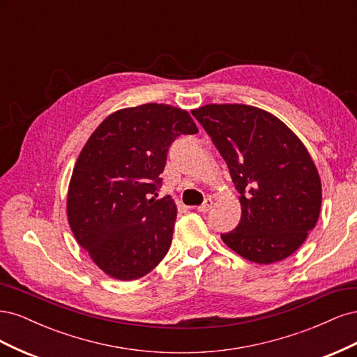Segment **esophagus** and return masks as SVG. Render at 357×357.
I'll return each instance as SVG.
<instances>
[{
    "label": "esophagus",
    "mask_w": 357,
    "mask_h": 357,
    "mask_svg": "<svg viewBox=\"0 0 357 357\" xmlns=\"http://www.w3.org/2000/svg\"><path fill=\"white\" fill-rule=\"evenodd\" d=\"M211 205H213V199H211V198H207V199H205V201L199 205V207H197V210H198L199 213H207V211H210Z\"/></svg>",
    "instance_id": "obj_1"
}]
</instances>
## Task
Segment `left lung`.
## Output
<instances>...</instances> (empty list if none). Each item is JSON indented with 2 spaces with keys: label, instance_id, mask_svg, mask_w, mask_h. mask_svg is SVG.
<instances>
[{
  "label": "left lung",
  "instance_id": "8db88e82",
  "mask_svg": "<svg viewBox=\"0 0 357 357\" xmlns=\"http://www.w3.org/2000/svg\"><path fill=\"white\" fill-rule=\"evenodd\" d=\"M228 164L241 222L223 243L255 264L295 253L314 228L321 181L307 147L273 113L245 104H207L192 110Z\"/></svg>",
  "mask_w": 357,
  "mask_h": 357
}]
</instances>
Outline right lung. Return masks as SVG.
I'll use <instances>...</instances> for the list:
<instances>
[{
    "label": "right lung",
    "mask_w": 357,
    "mask_h": 357,
    "mask_svg": "<svg viewBox=\"0 0 357 357\" xmlns=\"http://www.w3.org/2000/svg\"><path fill=\"white\" fill-rule=\"evenodd\" d=\"M197 132L186 110L149 102L107 116L83 146L68 185V223L107 275L132 282L165 257L177 205L169 195L156 199L159 174L171 143Z\"/></svg>",
    "instance_id": "right-lung-1"
}]
</instances>
